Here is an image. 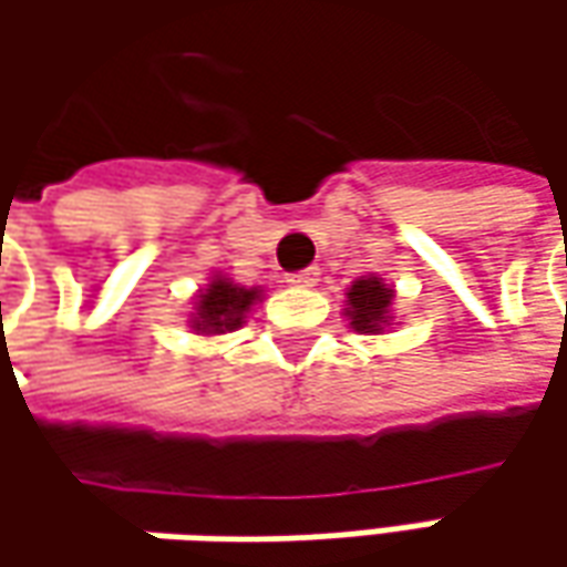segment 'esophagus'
Segmentation results:
<instances>
[{
    "label": "esophagus",
    "mask_w": 567,
    "mask_h": 567,
    "mask_svg": "<svg viewBox=\"0 0 567 567\" xmlns=\"http://www.w3.org/2000/svg\"><path fill=\"white\" fill-rule=\"evenodd\" d=\"M287 284H290V287H316L318 268H302V271L287 274Z\"/></svg>",
    "instance_id": "34e87169"
}]
</instances>
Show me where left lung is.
Segmentation results:
<instances>
[{
    "instance_id": "8db88e82",
    "label": "left lung",
    "mask_w": 567,
    "mask_h": 567,
    "mask_svg": "<svg viewBox=\"0 0 567 567\" xmlns=\"http://www.w3.org/2000/svg\"><path fill=\"white\" fill-rule=\"evenodd\" d=\"M391 299H394V290L384 287L379 277H362L350 287L347 293V316H350V324L362 331V334H375L381 331V324L388 321V309H391Z\"/></svg>"
}]
</instances>
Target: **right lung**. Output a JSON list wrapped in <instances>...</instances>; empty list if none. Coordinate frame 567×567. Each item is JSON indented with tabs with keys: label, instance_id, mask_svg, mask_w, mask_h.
Masks as SVG:
<instances>
[{
	"label": "right lung",
	"instance_id": "obj_1",
	"mask_svg": "<svg viewBox=\"0 0 567 567\" xmlns=\"http://www.w3.org/2000/svg\"><path fill=\"white\" fill-rule=\"evenodd\" d=\"M258 299V290H246L229 284L227 277H214L198 299V312L192 318V328L202 334H224L243 324L249 306Z\"/></svg>",
	"mask_w": 567,
	"mask_h": 567
}]
</instances>
